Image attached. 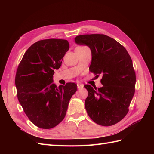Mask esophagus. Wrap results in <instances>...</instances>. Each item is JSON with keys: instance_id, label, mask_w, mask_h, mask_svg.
<instances>
[{"instance_id": "1", "label": "esophagus", "mask_w": 154, "mask_h": 154, "mask_svg": "<svg viewBox=\"0 0 154 154\" xmlns=\"http://www.w3.org/2000/svg\"><path fill=\"white\" fill-rule=\"evenodd\" d=\"M77 86H78V89H81V88H83V85L81 84V83H78Z\"/></svg>"}]
</instances>
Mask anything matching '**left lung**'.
<instances>
[{
  "instance_id": "8db88e82",
  "label": "left lung",
  "mask_w": 154,
  "mask_h": 154,
  "mask_svg": "<svg viewBox=\"0 0 154 154\" xmlns=\"http://www.w3.org/2000/svg\"><path fill=\"white\" fill-rule=\"evenodd\" d=\"M76 44L90 48L92 72L101 74L103 87L94 89L89 85L85 107L88 116L100 125L108 127L123 119L128 112L135 92L136 74L132 59L122 45L100 34L77 36Z\"/></svg>"
}]
</instances>
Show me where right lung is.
Masks as SVG:
<instances>
[{"label":"right lung","mask_w":154,"mask_h":154,"mask_svg":"<svg viewBox=\"0 0 154 154\" xmlns=\"http://www.w3.org/2000/svg\"><path fill=\"white\" fill-rule=\"evenodd\" d=\"M69 49L66 40H40L30 46L18 65L15 76L18 100L29 120L39 128H52L61 122L77 91L74 83L58 87L53 83L54 69L61 66Z\"/></svg>","instance_id":"add662e5"}]
</instances>
